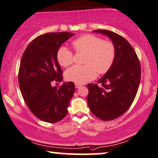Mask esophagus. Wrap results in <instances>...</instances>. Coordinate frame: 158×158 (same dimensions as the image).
Returning <instances> with one entry per match:
<instances>
[{"instance_id":"obj_1","label":"esophagus","mask_w":158,"mask_h":158,"mask_svg":"<svg viewBox=\"0 0 158 158\" xmlns=\"http://www.w3.org/2000/svg\"><path fill=\"white\" fill-rule=\"evenodd\" d=\"M82 86V85L81 84H79V83H75V87L77 89H78V88H81V87Z\"/></svg>"}]
</instances>
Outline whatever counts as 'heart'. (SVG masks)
I'll return each instance as SVG.
<instances>
[{"label": "heart", "instance_id": "b5f03b06", "mask_svg": "<svg viewBox=\"0 0 158 158\" xmlns=\"http://www.w3.org/2000/svg\"><path fill=\"white\" fill-rule=\"evenodd\" d=\"M73 48L77 52H85L83 63L66 70L64 76L69 81L75 83H85L94 79L97 73H107L114 63L116 50L110 41L102 40L92 34H85L73 41ZM58 64L68 67L73 61V52L64 46L58 48L56 52Z\"/></svg>", "mask_w": 158, "mask_h": 158}]
</instances>
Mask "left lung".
<instances>
[{"mask_svg": "<svg viewBox=\"0 0 158 158\" xmlns=\"http://www.w3.org/2000/svg\"><path fill=\"white\" fill-rule=\"evenodd\" d=\"M93 32L108 36L116 50L112 66L98 81L102 85H87V102L91 113L100 119L110 121L122 116L133 103L141 81V66L133 47L120 35L108 30Z\"/></svg>", "mask_w": 158, "mask_h": 158, "instance_id": "8db88e82", "label": "left lung"}]
</instances>
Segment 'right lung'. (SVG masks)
I'll list each match as a JSON object with an SVG mask.
<instances>
[{"instance_id":"right-lung-1","label":"right lung","mask_w":158,"mask_h":158,"mask_svg":"<svg viewBox=\"0 0 158 158\" xmlns=\"http://www.w3.org/2000/svg\"><path fill=\"white\" fill-rule=\"evenodd\" d=\"M73 33H48L35 38L22 56L18 81L21 94L28 108L44 122L55 123L67 116L75 92L73 82L52 86L62 81V69L56 52Z\"/></svg>"}]
</instances>
